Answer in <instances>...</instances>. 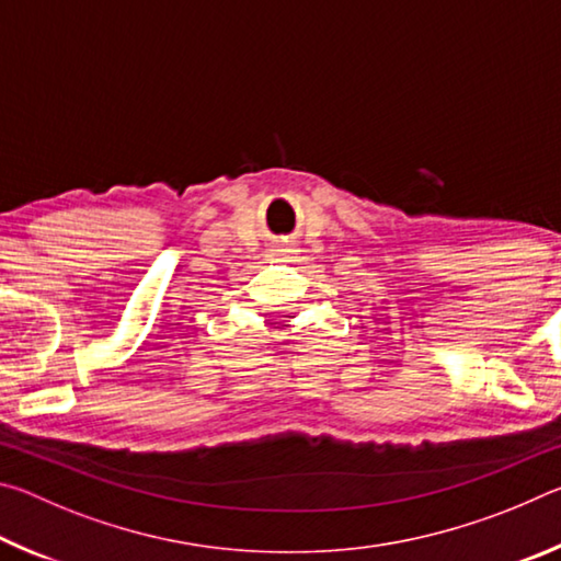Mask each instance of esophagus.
Listing matches in <instances>:
<instances>
[{"label":"esophagus","mask_w":561,"mask_h":561,"mask_svg":"<svg viewBox=\"0 0 561 561\" xmlns=\"http://www.w3.org/2000/svg\"><path fill=\"white\" fill-rule=\"evenodd\" d=\"M264 257H267V262H270V264L291 262V257H294V250H291V247H272V250H267V254H264Z\"/></svg>","instance_id":"obj_1"}]
</instances>
